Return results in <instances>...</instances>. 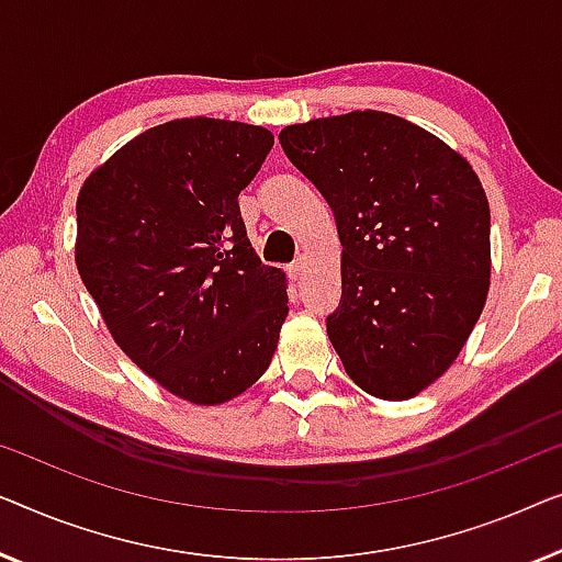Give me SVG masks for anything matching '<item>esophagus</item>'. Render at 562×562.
I'll return each mask as SVG.
<instances>
[{
	"label": "esophagus",
	"instance_id": "esophagus-1",
	"mask_svg": "<svg viewBox=\"0 0 562 562\" xmlns=\"http://www.w3.org/2000/svg\"><path fill=\"white\" fill-rule=\"evenodd\" d=\"M288 272H290V278H300V274H303L305 272V259L303 257H300V259H295V262H292L290 267H288Z\"/></svg>",
	"mask_w": 562,
	"mask_h": 562
}]
</instances>
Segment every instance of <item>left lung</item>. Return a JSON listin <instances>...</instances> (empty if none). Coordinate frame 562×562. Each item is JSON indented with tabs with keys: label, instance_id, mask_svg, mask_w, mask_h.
<instances>
[{
	"label": "left lung",
	"instance_id": "8db88e82",
	"mask_svg": "<svg viewBox=\"0 0 562 562\" xmlns=\"http://www.w3.org/2000/svg\"><path fill=\"white\" fill-rule=\"evenodd\" d=\"M280 145L334 211L341 303L326 328L346 374L379 400L415 397L484 311L492 213L481 180L446 142L384 112L284 126Z\"/></svg>",
	"mask_w": 562,
	"mask_h": 562
}]
</instances>
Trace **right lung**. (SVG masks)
Here are the masks:
<instances>
[{
    "instance_id": "1",
    "label": "right lung",
    "mask_w": 562,
    "mask_h": 562,
    "mask_svg": "<svg viewBox=\"0 0 562 562\" xmlns=\"http://www.w3.org/2000/svg\"><path fill=\"white\" fill-rule=\"evenodd\" d=\"M272 145L262 126L165 122L91 172L78 195V274L114 341L195 405L249 390L288 318L284 274L259 262L239 211Z\"/></svg>"
}]
</instances>
